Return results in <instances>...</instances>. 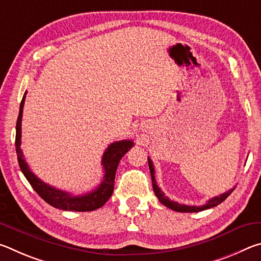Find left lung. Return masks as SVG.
I'll return each mask as SVG.
<instances>
[{
    "label": "left lung",
    "mask_w": 261,
    "mask_h": 261,
    "mask_svg": "<svg viewBox=\"0 0 261 261\" xmlns=\"http://www.w3.org/2000/svg\"><path fill=\"white\" fill-rule=\"evenodd\" d=\"M148 160V167H149V171H151V177H152V185H153V190H154V193H155V196L158 197V199L160 200L161 204L165 205L168 208L173 210L175 212H182V213H194V212H200V211H204V210H208L212 208V207H215L218 206L219 204H221L223 200H226L228 196H230V193L233 191V189L229 190V191L224 192L221 194V196L218 197H214L210 199L208 201L206 202L205 205L202 206H189V205H180L178 202L170 200L169 198L165 196V193H163L160 188L158 187L156 184V180H155V170H154V166H153V162L149 158H147Z\"/></svg>",
    "instance_id": "obj_1"
}]
</instances>
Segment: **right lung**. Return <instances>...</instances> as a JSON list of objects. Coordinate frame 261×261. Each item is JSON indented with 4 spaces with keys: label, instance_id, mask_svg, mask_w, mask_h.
I'll return each instance as SVG.
<instances>
[{
    "label": "right lung",
    "instance_id": "add662e5",
    "mask_svg": "<svg viewBox=\"0 0 261 261\" xmlns=\"http://www.w3.org/2000/svg\"><path fill=\"white\" fill-rule=\"evenodd\" d=\"M26 92L21 99L19 106V114L16 124V153L18 158V163L21 173L24 174L26 179L29 180L31 187L34 191L40 196L43 200L51 205L55 208L62 211L72 212H91L102 207L106 201L112 197L114 191L115 174H116L117 166L124 154L134 146L132 140H120L110 144L106 149L102 156L101 165L103 166L105 176L102 182L93 191L82 194V196H73L67 191L50 187L49 184L43 183L40 178H38L29 168L28 162L25 161L23 151L20 148L21 144V116H23V108L25 102Z\"/></svg>",
    "mask_w": 261,
    "mask_h": 261
}]
</instances>
